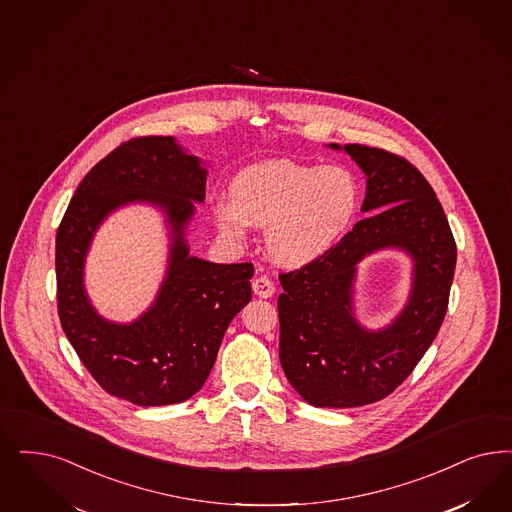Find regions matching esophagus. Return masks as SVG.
<instances>
[{
	"label": "esophagus",
	"mask_w": 512,
	"mask_h": 512,
	"mask_svg": "<svg viewBox=\"0 0 512 512\" xmlns=\"http://www.w3.org/2000/svg\"><path fill=\"white\" fill-rule=\"evenodd\" d=\"M251 287H253V293H255L257 297H261V299H270V297L276 293V285H274V282H272L270 278H266V276L255 278L253 283H251Z\"/></svg>",
	"instance_id": "34e87169"
}]
</instances>
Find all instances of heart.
I'll use <instances>...</instances> for the list:
<instances>
[{
	"label": "heart",
	"instance_id": "1",
	"mask_svg": "<svg viewBox=\"0 0 512 512\" xmlns=\"http://www.w3.org/2000/svg\"><path fill=\"white\" fill-rule=\"evenodd\" d=\"M232 200L215 204L217 229L232 240L247 225L266 227L268 255L287 268L312 265L352 229L361 206V187L342 164H299L266 160L232 179Z\"/></svg>",
	"mask_w": 512,
	"mask_h": 512
}]
</instances>
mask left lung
<instances>
[{
	"mask_svg": "<svg viewBox=\"0 0 512 512\" xmlns=\"http://www.w3.org/2000/svg\"><path fill=\"white\" fill-rule=\"evenodd\" d=\"M346 153L367 177L359 221L312 265L282 274L280 363L308 405L353 408L384 399L420 363L441 329L456 270V242L437 194L408 162L367 145ZM380 250L411 263L404 308L380 328L356 316L358 265Z\"/></svg>",
	"mask_w": 512,
	"mask_h": 512,
	"instance_id": "obj_1",
	"label": "left lung"
}]
</instances>
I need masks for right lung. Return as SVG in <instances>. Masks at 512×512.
<instances>
[{
	"instance_id": "right-lung-1",
	"label": "right lung",
	"mask_w": 512,
	"mask_h": 512,
	"mask_svg": "<svg viewBox=\"0 0 512 512\" xmlns=\"http://www.w3.org/2000/svg\"><path fill=\"white\" fill-rule=\"evenodd\" d=\"M206 179L208 162L174 136L126 141L81 181L56 232L62 329L92 378L132 405L191 399L208 380L230 321L251 300V263L217 265L189 253L187 232L206 198ZM128 205L161 213L169 255L148 310L115 322L91 304L84 266L95 232Z\"/></svg>"
}]
</instances>
